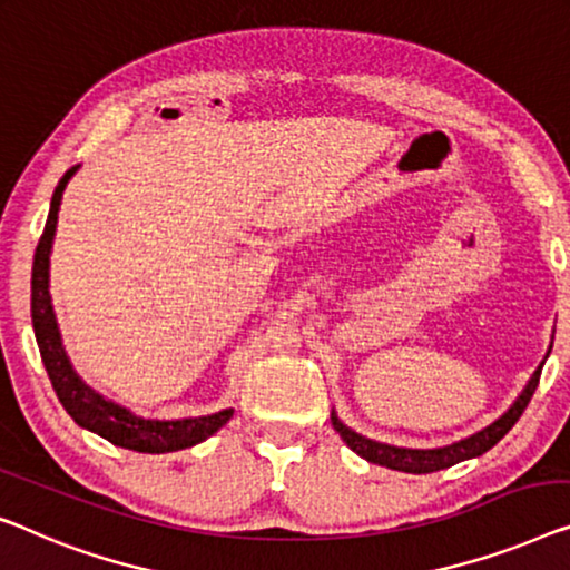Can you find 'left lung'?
<instances>
[{
    "label": "left lung",
    "mask_w": 570,
    "mask_h": 570,
    "mask_svg": "<svg viewBox=\"0 0 570 570\" xmlns=\"http://www.w3.org/2000/svg\"><path fill=\"white\" fill-rule=\"evenodd\" d=\"M540 371L542 366L534 371V376L530 379V384L524 386V392L520 394V399L509 406V410L499 417L497 422H491L489 428H483L475 435L461 440V443L445 445V448H435V450H412V448H396V445H386V443H376V440H368L353 432L351 428H345L343 422L337 417H333V428L340 432V438L345 440V445L358 453L361 458H366L368 463L376 465H386L392 471H404V473H432V471H443L450 469V465L469 461V458H475L487 450L494 448L499 440H502L509 430L514 428V422L522 417V412L528 410L530 399L538 389L540 381Z\"/></svg>",
    "instance_id": "8db88e82"
}]
</instances>
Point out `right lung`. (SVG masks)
<instances>
[{
    "label": "right lung",
    "instance_id": "obj_1",
    "mask_svg": "<svg viewBox=\"0 0 570 570\" xmlns=\"http://www.w3.org/2000/svg\"><path fill=\"white\" fill-rule=\"evenodd\" d=\"M76 168H68L61 181H58L53 199H50V212L46 219V230L40 235V243L36 248V258H32V296H30V312H32V327H36V340L40 347L42 366L48 371L50 384L58 402L63 404V410L71 414L76 424L97 432L112 445H120L127 450H138V453H174V450H184L202 443L209 435L227 424L233 417V410L207 414V417H189V420H142L135 417L122 406H117L107 399H101L97 392L83 384L76 376L71 363L66 358V351L61 345V333H58L56 314L50 307V294H48V256L50 245H53L56 223H58V207H61L63 189L68 178L76 174Z\"/></svg>",
    "mask_w": 570,
    "mask_h": 570
}]
</instances>
